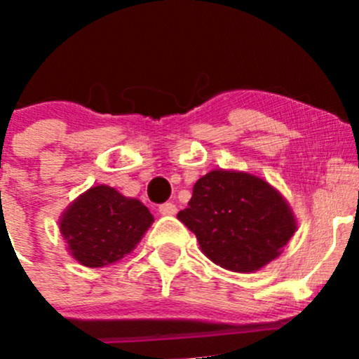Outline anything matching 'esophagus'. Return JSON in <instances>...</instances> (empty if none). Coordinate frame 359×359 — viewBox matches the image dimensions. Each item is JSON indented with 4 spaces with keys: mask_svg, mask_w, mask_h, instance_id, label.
<instances>
[{
    "mask_svg": "<svg viewBox=\"0 0 359 359\" xmlns=\"http://www.w3.org/2000/svg\"><path fill=\"white\" fill-rule=\"evenodd\" d=\"M159 214L163 215H175L177 214V205L168 201V203H163L159 205Z\"/></svg>",
    "mask_w": 359,
    "mask_h": 359,
    "instance_id": "esophagus-1",
    "label": "esophagus"
}]
</instances>
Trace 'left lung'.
Instances as JSON below:
<instances>
[{"instance_id":"left-lung-1","label":"left lung","mask_w":359,"mask_h":359,"mask_svg":"<svg viewBox=\"0 0 359 359\" xmlns=\"http://www.w3.org/2000/svg\"><path fill=\"white\" fill-rule=\"evenodd\" d=\"M177 219L196 235L212 263L238 273L277 259L298 228L291 205L266 179L222 168L196 180Z\"/></svg>"}]
</instances>
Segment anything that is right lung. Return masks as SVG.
<instances>
[{"label": "right lung", "instance_id": "obj_1", "mask_svg": "<svg viewBox=\"0 0 359 359\" xmlns=\"http://www.w3.org/2000/svg\"><path fill=\"white\" fill-rule=\"evenodd\" d=\"M152 222L154 217L140 200L100 184L83 191L65 208L59 231L76 263L102 268L130 254Z\"/></svg>", "mask_w": 359, "mask_h": 359}]
</instances>
